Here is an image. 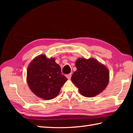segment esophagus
<instances>
[{
    "mask_svg": "<svg viewBox=\"0 0 133 133\" xmlns=\"http://www.w3.org/2000/svg\"><path fill=\"white\" fill-rule=\"evenodd\" d=\"M71 75H72L71 73H70V74H67L66 75V77L67 78V79H70L71 78Z\"/></svg>",
    "mask_w": 133,
    "mask_h": 133,
    "instance_id": "esophagus-1",
    "label": "esophagus"
}]
</instances>
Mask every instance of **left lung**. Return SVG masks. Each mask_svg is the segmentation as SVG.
<instances>
[{"mask_svg":"<svg viewBox=\"0 0 133 133\" xmlns=\"http://www.w3.org/2000/svg\"><path fill=\"white\" fill-rule=\"evenodd\" d=\"M75 66L77 70L73 73L71 79L82 95L92 97L106 88L109 81V72L103 64L93 58H79Z\"/></svg>","mask_w":133,"mask_h":133,"instance_id":"8db88e82","label":"left lung"}]
</instances>
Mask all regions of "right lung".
Returning <instances> with one entry per match:
<instances>
[{"label":"right lung","mask_w":133,"mask_h":133,"mask_svg":"<svg viewBox=\"0 0 133 133\" xmlns=\"http://www.w3.org/2000/svg\"><path fill=\"white\" fill-rule=\"evenodd\" d=\"M67 80L55 59H49L44 55L36 57L28 67L27 81L30 89L44 99L55 98Z\"/></svg>","instance_id":"right-lung-1"}]
</instances>
